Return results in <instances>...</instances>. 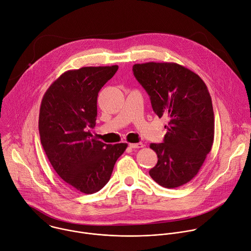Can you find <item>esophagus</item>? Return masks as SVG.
Returning <instances> with one entry per match:
<instances>
[{
  "label": "esophagus",
  "instance_id": "1",
  "mask_svg": "<svg viewBox=\"0 0 251 251\" xmlns=\"http://www.w3.org/2000/svg\"><path fill=\"white\" fill-rule=\"evenodd\" d=\"M128 146H129L130 148L137 149V148H142L144 145H143V143L138 142V143H128Z\"/></svg>",
  "mask_w": 251,
  "mask_h": 251
}]
</instances>
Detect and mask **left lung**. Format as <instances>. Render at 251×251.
Listing matches in <instances>:
<instances>
[{
  "label": "left lung",
  "mask_w": 251,
  "mask_h": 251,
  "mask_svg": "<svg viewBox=\"0 0 251 251\" xmlns=\"http://www.w3.org/2000/svg\"><path fill=\"white\" fill-rule=\"evenodd\" d=\"M132 71L153 112L168 120L163 142L149 145L158 157L149 175L164 188L180 187L198 174L213 146L215 120L208 88L199 75L173 62L134 64Z\"/></svg>",
  "instance_id": "1"
}]
</instances>
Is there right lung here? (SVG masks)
Returning a JSON list of instances; mask_svg holds the SVG:
<instances>
[{
	"mask_svg": "<svg viewBox=\"0 0 251 251\" xmlns=\"http://www.w3.org/2000/svg\"><path fill=\"white\" fill-rule=\"evenodd\" d=\"M119 66L82 67L64 72L45 92L38 129L45 154L56 173L84 194L101 190L110 180L126 143L106 144L93 138L97 98Z\"/></svg>",
	"mask_w": 251,
	"mask_h": 251,
	"instance_id": "right-lung-1",
	"label": "right lung"
}]
</instances>
